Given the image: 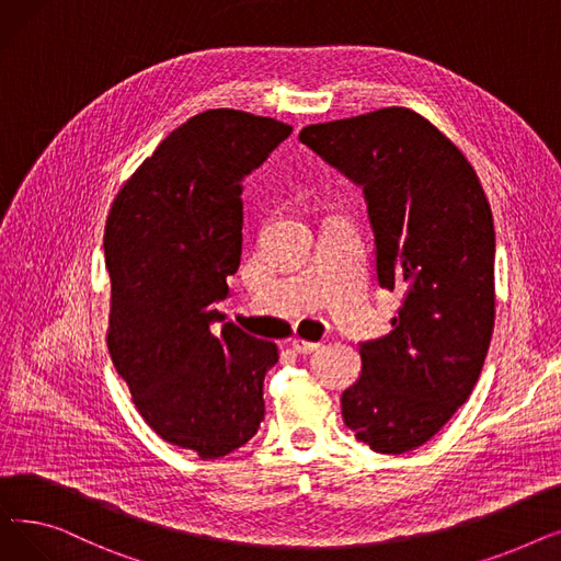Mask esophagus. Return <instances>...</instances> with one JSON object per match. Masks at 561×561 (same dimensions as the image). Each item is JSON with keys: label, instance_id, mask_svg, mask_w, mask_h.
<instances>
[{"label": "esophagus", "instance_id": "1", "mask_svg": "<svg viewBox=\"0 0 561 561\" xmlns=\"http://www.w3.org/2000/svg\"><path fill=\"white\" fill-rule=\"evenodd\" d=\"M290 345H293V350L300 352V355H309V352L318 350L322 343H318V341H307V339H300V336H296V339L290 341Z\"/></svg>", "mask_w": 561, "mask_h": 561}]
</instances>
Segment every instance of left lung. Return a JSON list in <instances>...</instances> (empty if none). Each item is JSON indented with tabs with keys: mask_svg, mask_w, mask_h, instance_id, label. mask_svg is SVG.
<instances>
[{
	"mask_svg": "<svg viewBox=\"0 0 561 561\" xmlns=\"http://www.w3.org/2000/svg\"><path fill=\"white\" fill-rule=\"evenodd\" d=\"M300 140L364 186L377 282L404 300L391 334L364 343L343 423L375 453L402 455L473 393L495 322V231L473 165L427 117L387 106L309 125Z\"/></svg>",
	"mask_w": 561,
	"mask_h": 561,
	"instance_id": "1",
	"label": "left lung"
}]
</instances>
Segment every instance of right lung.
Masks as SVG:
<instances>
[{
	"label": "right lung",
	"mask_w": 561,
	"mask_h": 561,
	"mask_svg": "<svg viewBox=\"0 0 561 561\" xmlns=\"http://www.w3.org/2000/svg\"><path fill=\"white\" fill-rule=\"evenodd\" d=\"M290 125L236 108L193 115L117 191L104 227L106 345L142 421L163 440L220 459L263 421V379L279 352L222 313L239 271L243 176Z\"/></svg>",
	"instance_id": "right-lung-1"
}]
</instances>
